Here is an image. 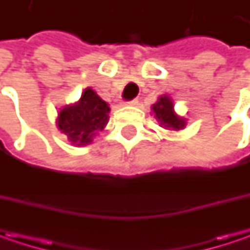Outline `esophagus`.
Returning a JSON list of instances; mask_svg holds the SVG:
<instances>
[{"label":"esophagus","instance_id":"34e87169","mask_svg":"<svg viewBox=\"0 0 250 250\" xmlns=\"http://www.w3.org/2000/svg\"><path fill=\"white\" fill-rule=\"evenodd\" d=\"M138 103H139V101H138V100H136V99H135V100L126 101L125 104H126V105H138Z\"/></svg>","mask_w":250,"mask_h":250}]
</instances>
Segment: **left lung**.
I'll list each match as a JSON object with an SVG mask.
<instances>
[{"label":"left lung","mask_w":250,"mask_h":250,"mask_svg":"<svg viewBox=\"0 0 250 250\" xmlns=\"http://www.w3.org/2000/svg\"><path fill=\"white\" fill-rule=\"evenodd\" d=\"M151 111L160 126H163L164 129L181 130L187 126V120L184 117H179L174 111V101L167 94L160 96L157 103L151 105Z\"/></svg>","instance_id":"8db88e82"}]
</instances>
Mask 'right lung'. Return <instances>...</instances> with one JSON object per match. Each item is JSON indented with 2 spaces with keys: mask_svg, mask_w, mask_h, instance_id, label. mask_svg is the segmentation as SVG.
Returning a JSON list of instances; mask_svg holds the SVG:
<instances>
[{
  "mask_svg": "<svg viewBox=\"0 0 250 250\" xmlns=\"http://www.w3.org/2000/svg\"><path fill=\"white\" fill-rule=\"evenodd\" d=\"M110 107L91 87L84 89L79 101L62 107L57 117V128L75 146H86L108 124Z\"/></svg>",
  "mask_w": 250,
  "mask_h": 250,
  "instance_id": "1",
  "label": "right lung"
}]
</instances>
